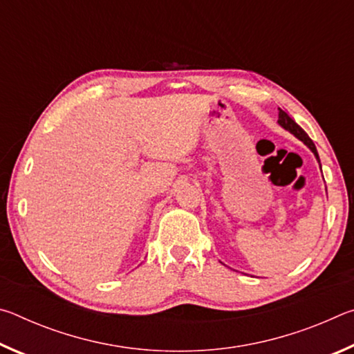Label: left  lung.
Instances as JSON below:
<instances>
[{
	"label": "left lung",
	"mask_w": 354,
	"mask_h": 354,
	"mask_svg": "<svg viewBox=\"0 0 354 354\" xmlns=\"http://www.w3.org/2000/svg\"><path fill=\"white\" fill-rule=\"evenodd\" d=\"M278 111H279V113H278V123L281 124V127H283L286 131H289L290 134L295 136L297 139L301 140V142L304 143V145H306V147L310 149V151H313V153L315 154L317 160H319V162H320L319 153H317V148H315V145H314V142L309 139V136H308L306 133H304L303 128L298 127V124L295 123V120H292L283 109H278Z\"/></svg>",
	"instance_id": "8db88e82"
}]
</instances>
